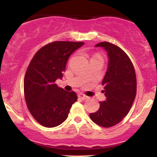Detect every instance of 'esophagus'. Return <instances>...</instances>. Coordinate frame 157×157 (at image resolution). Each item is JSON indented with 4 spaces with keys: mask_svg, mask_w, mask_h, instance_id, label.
Here are the masks:
<instances>
[{
    "mask_svg": "<svg viewBox=\"0 0 157 157\" xmlns=\"http://www.w3.org/2000/svg\"><path fill=\"white\" fill-rule=\"evenodd\" d=\"M78 97L79 98L82 99V100H86V99L89 98V97L86 96V95L83 94H78Z\"/></svg>",
    "mask_w": 157,
    "mask_h": 157,
    "instance_id": "1",
    "label": "esophagus"
}]
</instances>
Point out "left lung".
I'll return each instance as SVG.
<instances>
[{"label":"left lung","mask_w":157,"mask_h":157,"mask_svg":"<svg viewBox=\"0 0 157 157\" xmlns=\"http://www.w3.org/2000/svg\"><path fill=\"white\" fill-rule=\"evenodd\" d=\"M95 47L103 48L109 59L102 81L106 100L89 116L97 125L109 128L121 122L130 111L136 93V74L128 56L117 46L102 42Z\"/></svg>","instance_id":"8db88e82"}]
</instances>
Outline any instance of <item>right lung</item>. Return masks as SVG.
<instances>
[{"instance_id":"right-lung-1","label":"right lung","mask_w":157,"mask_h":157,"mask_svg":"<svg viewBox=\"0 0 157 157\" xmlns=\"http://www.w3.org/2000/svg\"><path fill=\"white\" fill-rule=\"evenodd\" d=\"M83 42L56 41L42 47L29 65L24 77V95L33 117L46 128L60 125L77 100L75 91H65L55 83L62 79L66 63Z\"/></svg>"}]
</instances>
